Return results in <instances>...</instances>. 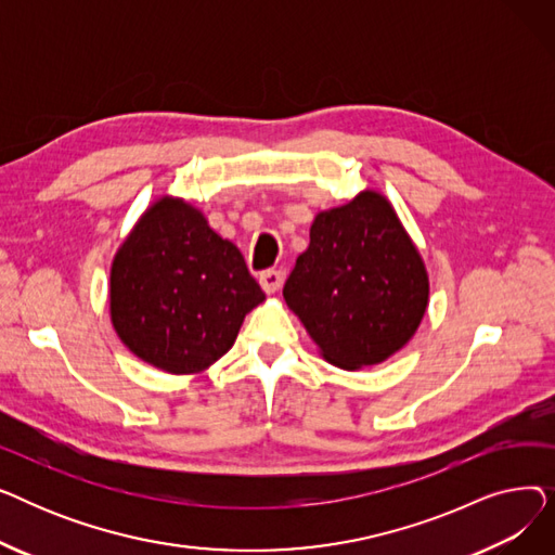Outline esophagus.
<instances>
[{
    "label": "esophagus",
    "instance_id": "esophagus-1",
    "mask_svg": "<svg viewBox=\"0 0 555 555\" xmlns=\"http://www.w3.org/2000/svg\"><path fill=\"white\" fill-rule=\"evenodd\" d=\"M258 283H260V287H262V293H266V295H274V293H279V287H281V283H283V276H281V272H276V270H268V272L260 274Z\"/></svg>",
    "mask_w": 555,
    "mask_h": 555
}]
</instances>
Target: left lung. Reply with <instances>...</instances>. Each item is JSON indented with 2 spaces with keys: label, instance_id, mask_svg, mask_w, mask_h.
I'll return each mask as SVG.
<instances>
[{
  "label": "left lung",
  "instance_id": "1",
  "mask_svg": "<svg viewBox=\"0 0 555 555\" xmlns=\"http://www.w3.org/2000/svg\"><path fill=\"white\" fill-rule=\"evenodd\" d=\"M283 299L317 351L344 371L375 366L416 335L429 304L425 260L387 195L360 191L319 211Z\"/></svg>",
  "mask_w": 555,
  "mask_h": 555
}]
</instances>
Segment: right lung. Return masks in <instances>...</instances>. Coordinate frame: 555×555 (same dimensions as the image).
Returning a JSON list of instances; mask_svg holds the SVG:
<instances>
[{
    "label": "right lung",
    "mask_w": 555,
    "mask_h": 555,
    "mask_svg": "<svg viewBox=\"0 0 555 555\" xmlns=\"http://www.w3.org/2000/svg\"><path fill=\"white\" fill-rule=\"evenodd\" d=\"M262 301L241 249L178 195L151 202L112 258V328L132 356L170 375L216 364Z\"/></svg>",
    "instance_id": "right-lung-1"
}]
</instances>
